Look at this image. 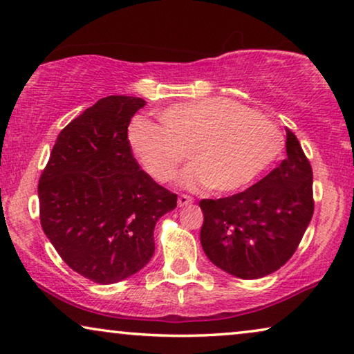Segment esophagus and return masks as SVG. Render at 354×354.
Segmentation results:
<instances>
[{"instance_id": "34e87169", "label": "esophagus", "mask_w": 354, "mask_h": 354, "mask_svg": "<svg viewBox=\"0 0 354 354\" xmlns=\"http://www.w3.org/2000/svg\"><path fill=\"white\" fill-rule=\"evenodd\" d=\"M192 202H194V198L189 197V196H179L178 197V207H187V205H191Z\"/></svg>"}]
</instances>
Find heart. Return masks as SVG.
<instances>
[{
    "instance_id": "heart-1",
    "label": "heart",
    "mask_w": 354,
    "mask_h": 354,
    "mask_svg": "<svg viewBox=\"0 0 354 354\" xmlns=\"http://www.w3.org/2000/svg\"><path fill=\"white\" fill-rule=\"evenodd\" d=\"M160 120L163 127L134 120L128 129L129 149L142 171L160 184L176 176L187 152L192 163L179 184L189 191L247 189L274 165L283 147L268 118L226 97L176 104L160 113Z\"/></svg>"
}]
</instances>
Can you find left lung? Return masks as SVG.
<instances>
[{
  "label": "left lung",
  "instance_id": "obj_1",
  "mask_svg": "<svg viewBox=\"0 0 354 354\" xmlns=\"http://www.w3.org/2000/svg\"><path fill=\"white\" fill-rule=\"evenodd\" d=\"M287 158L243 192L201 201V243L213 265L241 279H260L286 265L310 225L313 170L295 134Z\"/></svg>",
  "mask_w": 354,
  "mask_h": 354
}]
</instances>
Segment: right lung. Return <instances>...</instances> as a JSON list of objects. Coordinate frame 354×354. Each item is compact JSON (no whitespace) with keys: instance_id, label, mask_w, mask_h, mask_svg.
I'll return each mask as SVG.
<instances>
[{"instance_id":"1","label":"right lung","mask_w":354,"mask_h":354,"mask_svg":"<svg viewBox=\"0 0 354 354\" xmlns=\"http://www.w3.org/2000/svg\"><path fill=\"white\" fill-rule=\"evenodd\" d=\"M146 101L107 96L59 133L38 184L39 220L73 271L96 283L136 274L156 250L153 227L176 208L139 168L128 125Z\"/></svg>"}]
</instances>
